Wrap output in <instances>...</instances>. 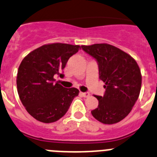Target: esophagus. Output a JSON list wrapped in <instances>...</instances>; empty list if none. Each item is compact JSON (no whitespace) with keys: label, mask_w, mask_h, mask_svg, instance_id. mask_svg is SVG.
<instances>
[{"label":"esophagus","mask_w":157,"mask_h":157,"mask_svg":"<svg viewBox=\"0 0 157 157\" xmlns=\"http://www.w3.org/2000/svg\"><path fill=\"white\" fill-rule=\"evenodd\" d=\"M80 94H81V95L82 96L83 98H88L89 96L90 95V93H88V92H86V93L81 92V93H80Z\"/></svg>","instance_id":"1"}]
</instances>
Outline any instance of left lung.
<instances>
[{"mask_svg":"<svg viewBox=\"0 0 157 157\" xmlns=\"http://www.w3.org/2000/svg\"><path fill=\"white\" fill-rule=\"evenodd\" d=\"M83 50L95 58L99 67V78L105 82L104 97L98 100L93 116L104 124H114L123 120L132 110L139 97L141 74L132 56L107 43L82 45Z\"/></svg>","mask_w":157,"mask_h":157,"instance_id":"left-lung-1","label":"left lung"}]
</instances>
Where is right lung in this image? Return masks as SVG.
Masks as SVG:
<instances>
[{"instance_id": "right-lung-1", "label": "right lung", "mask_w": 157, "mask_h": 157, "mask_svg": "<svg viewBox=\"0 0 157 157\" xmlns=\"http://www.w3.org/2000/svg\"><path fill=\"white\" fill-rule=\"evenodd\" d=\"M79 45L51 43L36 48L23 58L18 69L16 85L22 104L35 120L45 123L59 120L68 110L79 90L54 83L69 58Z\"/></svg>"}]
</instances>
